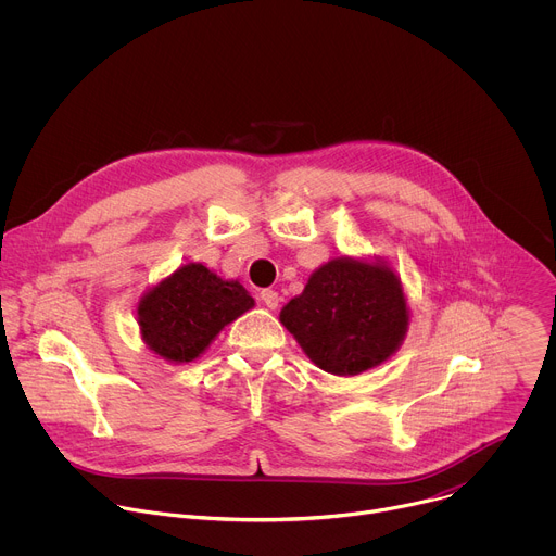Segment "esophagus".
I'll list each match as a JSON object with an SVG mask.
<instances>
[{
    "label": "esophagus",
    "instance_id": "1",
    "mask_svg": "<svg viewBox=\"0 0 556 556\" xmlns=\"http://www.w3.org/2000/svg\"><path fill=\"white\" fill-rule=\"evenodd\" d=\"M262 301L266 303V307H270V309H275L277 305H279V301H281V296H279V292H275V290H262Z\"/></svg>",
    "mask_w": 556,
    "mask_h": 556
}]
</instances>
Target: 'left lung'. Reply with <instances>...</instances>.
I'll return each mask as SVG.
<instances>
[{"label":"left lung","instance_id":"8db88e82","mask_svg":"<svg viewBox=\"0 0 556 556\" xmlns=\"http://www.w3.org/2000/svg\"><path fill=\"white\" fill-rule=\"evenodd\" d=\"M279 321L316 367L356 376L399 352L409 305L401 277L384 260L334 257L309 275Z\"/></svg>","mask_w":556,"mask_h":556}]
</instances>
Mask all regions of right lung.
<instances>
[{
    "mask_svg": "<svg viewBox=\"0 0 556 556\" xmlns=\"http://www.w3.org/2000/svg\"><path fill=\"white\" fill-rule=\"evenodd\" d=\"M255 305L249 290L204 264H185L151 286L138 301L142 343L174 365L191 363L215 337Z\"/></svg>",
    "mask_w": 556,
    "mask_h": 556,
    "instance_id": "right-lung-1",
    "label": "right lung"
}]
</instances>
